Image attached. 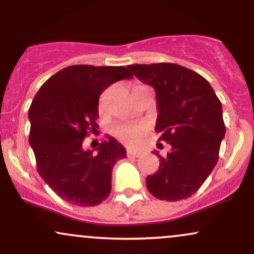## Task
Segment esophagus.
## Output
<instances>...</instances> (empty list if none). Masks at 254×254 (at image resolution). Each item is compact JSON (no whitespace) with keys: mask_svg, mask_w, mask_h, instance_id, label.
I'll return each mask as SVG.
<instances>
[{"mask_svg":"<svg viewBox=\"0 0 254 254\" xmlns=\"http://www.w3.org/2000/svg\"><path fill=\"white\" fill-rule=\"evenodd\" d=\"M142 151L141 150H137V149H127V157H139L142 155Z\"/></svg>","mask_w":254,"mask_h":254,"instance_id":"1","label":"esophagus"}]
</instances>
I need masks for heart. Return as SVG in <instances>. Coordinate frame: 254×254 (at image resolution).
<instances>
[{
  "label": "heart",
  "instance_id": "obj_1",
  "mask_svg": "<svg viewBox=\"0 0 254 254\" xmlns=\"http://www.w3.org/2000/svg\"><path fill=\"white\" fill-rule=\"evenodd\" d=\"M141 86H143V84H136L133 88ZM142 131H143V127H136V125H118V127H116L115 133L119 138L123 139V141L133 142L137 137L141 135Z\"/></svg>",
  "mask_w": 254,
  "mask_h": 254
}]
</instances>
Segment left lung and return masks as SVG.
Returning a JSON list of instances; mask_svg holds the SVG:
<instances>
[{
	"label": "left lung",
	"mask_w": 254,
	"mask_h": 254,
	"mask_svg": "<svg viewBox=\"0 0 254 254\" xmlns=\"http://www.w3.org/2000/svg\"><path fill=\"white\" fill-rule=\"evenodd\" d=\"M142 82L155 89L159 141L171 144L159 151V170L147 177L148 191L157 199H186L203 185L217 164L226 127L222 105L210 83L197 72L173 63L127 65Z\"/></svg>",
	"instance_id": "1"
}]
</instances>
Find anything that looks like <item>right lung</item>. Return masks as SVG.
I'll return each mask as SVG.
<instances>
[{"instance_id":"1","label":"right lung","mask_w":254,"mask_h":254,"mask_svg":"<svg viewBox=\"0 0 254 254\" xmlns=\"http://www.w3.org/2000/svg\"><path fill=\"white\" fill-rule=\"evenodd\" d=\"M131 77L124 66H66L32 101L30 144L38 173L68 203L94 206L109 197L113 166L127 157V150L113 137L93 150L84 149L83 139L97 131L101 93Z\"/></svg>"}]
</instances>
